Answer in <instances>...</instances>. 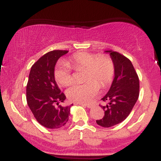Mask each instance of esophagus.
I'll list each match as a JSON object with an SVG mask.
<instances>
[{"instance_id": "esophagus-1", "label": "esophagus", "mask_w": 161, "mask_h": 161, "mask_svg": "<svg viewBox=\"0 0 161 161\" xmlns=\"http://www.w3.org/2000/svg\"><path fill=\"white\" fill-rule=\"evenodd\" d=\"M79 104L82 105V106L86 107V108H92V107H93V105L92 104Z\"/></svg>"}]
</instances>
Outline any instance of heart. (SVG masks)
I'll return each instance as SVG.
<instances>
[{
    "label": "heart",
    "mask_w": 161,
    "mask_h": 161,
    "mask_svg": "<svg viewBox=\"0 0 161 161\" xmlns=\"http://www.w3.org/2000/svg\"><path fill=\"white\" fill-rule=\"evenodd\" d=\"M70 68L79 71L85 69V84L74 85L66 92L70 101L79 104L90 102L98 93L100 83L108 86L114 79L115 65L108 55H98L88 52H79L72 55L65 63L59 64L54 70V78L60 85L68 86L73 78Z\"/></svg>",
    "instance_id": "b5f03b06"
}]
</instances>
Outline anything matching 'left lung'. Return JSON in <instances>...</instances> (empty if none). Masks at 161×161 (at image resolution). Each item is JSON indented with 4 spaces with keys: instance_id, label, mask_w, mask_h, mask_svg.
<instances>
[{
    "instance_id": "8db88e82",
    "label": "left lung",
    "mask_w": 161,
    "mask_h": 161,
    "mask_svg": "<svg viewBox=\"0 0 161 161\" xmlns=\"http://www.w3.org/2000/svg\"><path fill=\"white\" fill-rule=\"evenodd\" d=\"M110 53L115 65V77L108 94L101 98L106 103L101 105L104 116L96 120L101 126H114L126 119L139 95V79L132 62L119 52Z\"/></svg>"
}]
</instances>
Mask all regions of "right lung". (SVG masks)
<instances>
[{
  "instance_id": "obj_1",
  "label": "right lung",
  "mask_w": 161,
  "mask_h": 161,
  "mask_svg": "<svg viewBox=\"0 0 161 161\" xmlns=\"http://www.w3.org/2000/svg\"><path fill=\"white\" fill-rule=\"evenodd\" d=\"M68 51L54 50L45 53L33 64L26 86L28 106L36 120L48 129H59L69 119L72 105L62 107L66 96L57 86L54 67L59 58Z\"/></svg>"
}]
</instances>
